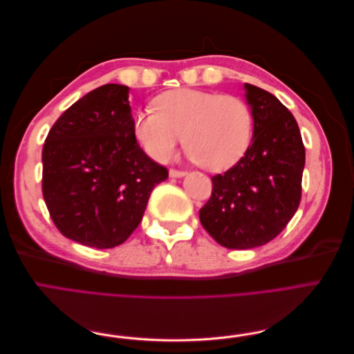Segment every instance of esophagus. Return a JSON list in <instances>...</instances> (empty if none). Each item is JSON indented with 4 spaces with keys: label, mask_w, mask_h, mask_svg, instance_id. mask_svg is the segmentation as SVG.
<instances>
[{
    "label": "esophagus",
    "mask_w": 354,
    "mask_h": 354,
    "mask_svg": "<svg viewBox=\"0 0 354 354\" xmlns=\"http://www.w3.org/2000/svg\"><path fill=\"white\" fill-rule=\"evenodd\" d=\"M185 174H186V171H183V169H176V168L169 169V177H183Z\"/></svg>",
    "instance_id": "1"
}]
</instances>
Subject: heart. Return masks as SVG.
<instances>
[{
  "instance_id": "heart-1",
  "label": "heart",
  "mask_w": 354,
  "mask_h": 354,
  "mask_svg": "<svg viewBox=\"0 0 354 354\" xmlns=\"http://www.w3.org/2000/svg\"><path fill=\"white\" fill-rule=\"evenodd\" d=\"M153 109L137 113L134 133L159 162L173 156L183 136L190 158L209 171L232 167L251 143L252 112L238 95L177 88L159 94Z\"/></svg>"
}]
</instances>
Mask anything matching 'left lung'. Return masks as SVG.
<instances>
[{"label":"left lung","mask_w":354,"mask_h":354,"mask_svg":"<svg viewBox=\"0 0 354 354\" xmlns=\"http://www.w3.org/2000/svg\"><path fill=\"white\" fill-rule=\"evenodd\" d=\"M254 118L252 143L224 174L212 176L211 198L199 220L230 250H250L274 239L301 201L306 149L294 115L274 95L245 84Z\"/></svg>","instance_id":"obj_1"}]
</instances>
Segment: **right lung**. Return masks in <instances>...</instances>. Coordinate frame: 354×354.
<instances>
[{"label":"right lung","instance_id":"right-lung-1","mask_svg":"<svg viewBox=\"0 0 354 354\" xmlns=\"http://www.w3.org/2000/svg\"><path fill=\"white\" fill-rule=\"evenodd\" d=\"M128 87L106 84L53 124L42 147V196L59 232L93 248H113L140 224L168 169L134 133Z\"/></svg>","mask_w":354,"mask_h":354}]
</instances>
